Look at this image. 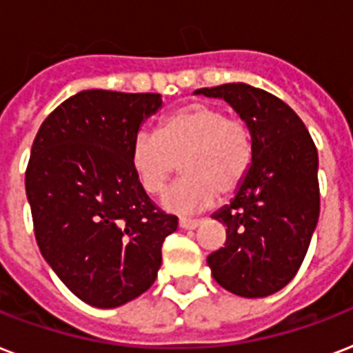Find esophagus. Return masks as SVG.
I'll use <instances>...</instances> for the list:
<instances>
[{
  "mask_svg": "<svg viewBox=\"0 0 353 353\" xmlns=\"http://www.w3.org/2000/svg\"><path fill=\"white\" fill-rule=\"evenodd\" d=\"M201 225L199 220H190V218H179V227L181 229H198Z\"/></svg>",
  "mask_w": 353,
  "mask_h": 353,
  "instance_id": "1",
  "label": "esophagus"
}]
</instances>
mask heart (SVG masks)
<instances>
[{"mask_svg": "<svg viewBox=\"0 0 353 353\" xmlns=\"http://www.w3.org/2000/svg\"><path fill=\"white\" fill-rule=\"evenodd\" d=\"M252 163V133L241 117L209 104H188L168 113L157 133H139L132 144V166L141 187L163 192L179 170L183 177L163 196L172 212H198L218 194H234Z\"/></svg>", "mask_w": 353, "mask_h": 353, "instance_id": "1", "label": "heart"}]
</instances>
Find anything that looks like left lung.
I'll return each instance as SVG.
<instances>
[{"label": "left lung", "mask_w": 353, "mask_h": 353, "mask_svg": "<svg viewBox=\"0 0 353 353\" xmlns=\"http://www.w3.org/2000/svg\"><path fill=\"white\" fill-rule=\"evenodd\" d=\"M196 93L225 99L252 133V163L231 205L214 214L225 247L207 256L212 276L234 295L282 290L306 256L321 212L319 155L301 117L279 97L249 84Z\"/></svg>", "instance_id": "1"}]
</instances>
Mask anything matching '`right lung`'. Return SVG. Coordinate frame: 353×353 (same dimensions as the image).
I'll return each mask as SVG.
<instances>
[{"mask_svg":"<svg viewBox=\"0 0 353 353\" xmlns=\"http://www.w3.org/2000/svg\"><path fill=\"white\" fill-rule=\"evenodd\" d=\"M159 93L88 90L41 122L25 170L36 243L58 279L97 307H117L157 279L161 247L177 229L148 198L132 144Z\"/></svg>","mask_w":353,"mask_h":353,"instance_id":"add662e5","label":"right lung"}]
</instances>
